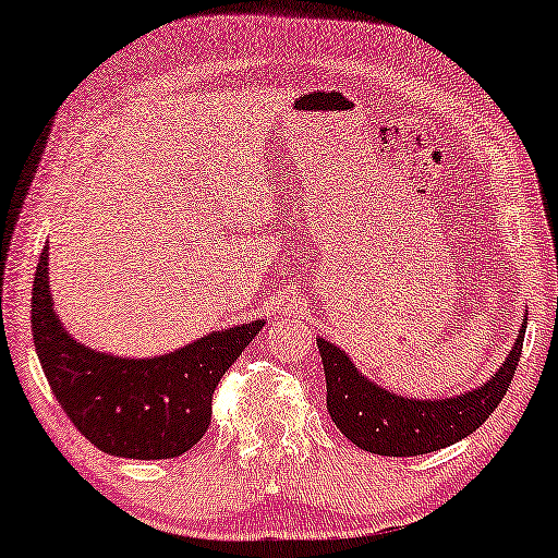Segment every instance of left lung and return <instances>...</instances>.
<instances>
[{
  "instance_id": "1",
  "label": "left lung",
  "mask_w": 558,
  "mask_h": 558,
  "mask_svg": "<svg viewBox=\"0 0 558 558\" xmlns=\"http://www.w3.org/2000/svg\"><path fill=\"white\" fill-rule=\"evenodd\" d=\"M525 325L499 372L486 385L458 398L413 400L392 395L368 381L345 351L330 340H317L327 379V411L335 426L355 447L385 458H413L436 452L473 434L499 408L517 372Z\"/></svg>"
}]
</instances>
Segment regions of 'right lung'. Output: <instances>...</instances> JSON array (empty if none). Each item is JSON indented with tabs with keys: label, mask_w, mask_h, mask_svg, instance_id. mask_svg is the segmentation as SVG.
<instances>
[{
	"label": "right lung",
	"mask_w": 558,
	"mask_h": 558,
	"mask_svg": "<svg viewBox=\"0 0 558 558\" xmlns=\"http://www.w3.org/2000/svg\"><path fill=\"white\" fill-rule=\"evenodd\" d=\"M49 246L33 280L31 330L53 398L100 452L130 460H169L203 439L213 392L265 322L228 327L153 359H119L80 345L53 312Z\"/></svg>",
	"instance_id": "add662e5"
}]
</instances>
